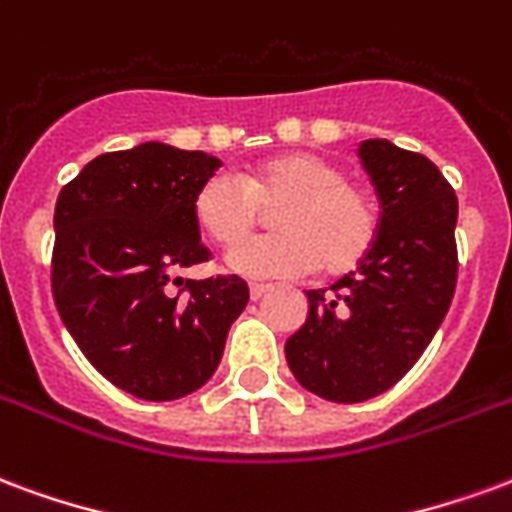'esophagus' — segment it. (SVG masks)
I'll return each mask as SVG.
<instances>
[{"mask_svg": "<svg viewBox=\"0 0 512 512\" xmlns=\"http://www.w3.org/2000/svg\"><path fill=\"white\" fill-rule=\"evenodd\" d=\"M270 283H251V300H261L264 294L270 292Z\"/></svg>", "mask_w": 512, "mask_h": 512, "instance_id": "esophagus-1", "label": "esophagus"}]
</instances>
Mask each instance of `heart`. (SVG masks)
Returning a JSON list of instances; mask_svg holds the SVG:
<instances>
[{
    "label": "heart",
    "instance_id": "b5f03b06",
    "mask_svg": "<svg viewBox=\"0 0 512 512\" xmlns=\"http://www.w3.org/2000/svg\"><path fill=\"white\" fill-rule=\"evenodd\" d=\"M278 203V232L231 248V270L248 278H297L319 264L346 272L374 251L382 229L376 199L346 179L333 160L313 152H286L242 177L212 174L193 193V218L218 245H234L260 219V207Z\"/></svg>",
    "mask_w": 512,
    "mask_h": 512
}]
</instances>
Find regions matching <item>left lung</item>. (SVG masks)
I'll list each match as a JSON object with an SVG mask.
<instances>
[{"label": "left lung", "instance_id": "1", "mask_svg": "<svg viewBox=\"0 0 512 512\" xmlns=\"http://www.w3.org/2000/svg\"><path fill=\"white\" fill-rule=\"evenodd\" d=\"M382 204L374 251L330 289L308 294V319L286 341L297 382L338 404L390 390L412 368L458 281L453 185L431 160L371 138L360 149Z\"/></svg>", "mask_w": 512, "mask_h": 512}]
</instances>
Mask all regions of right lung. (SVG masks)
<instances>
[{"instance_id":"right-lung-1","label":"right lung","mask_w":512,"mask_h":512,"mask_svg":"<svg viewBox=\"0 0 512 512\" xmlns=\"http://www.w3.org/2000/svg\"><path fill=\"white\" fill-rule=\"evenodd\" d=\"M218 166L204 152L149 141L89 160L59 190L51 253L59 316L89 363L144 401L207 384L251 297L237 275L179 278L212 259L193 193Z\"/></svg>"}]
</instances>
